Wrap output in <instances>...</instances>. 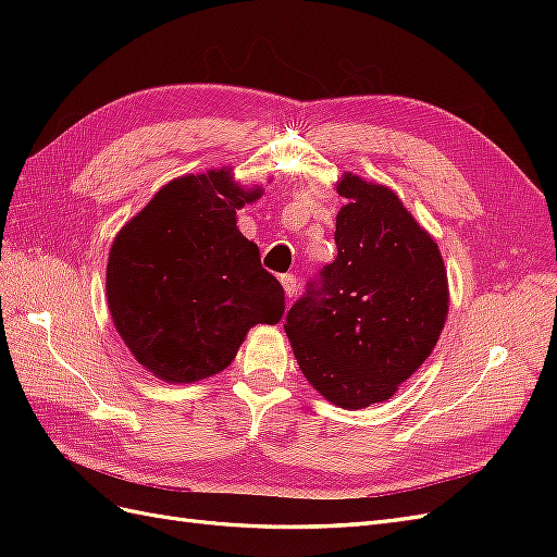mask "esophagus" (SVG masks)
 <instances>
[{"mask_svg":"<svg viewBox=\"0 0 557 557\" xmlns=\"http://www.w3.org/2000/svg\"><path fill=\"white\" fill-rule=\"evenodd\" d=\"M281 283H283V290L288 297H295L297 295V278L293 274H283L281 276Z\"/></svg>","mask_w":557,"mask_h":557,"instance_id":"esophagus-1","label":"esophagus"}]
</instances>
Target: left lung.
Returning <instances> with one entry per match:
<instances>
[{
	"instance_id": "8db88e82",
	"label": "left lung",
	"mask_w": 557,
	"mask_h": 557,
	"mask_svg": "<svg viewBox=\"0 0 557 557\" xmlns=\"http://www.w3.org/2000/svg\"><path fill=\"white\" fill-rule=\"evenodd\" d=\"M336 258L285 315L301 374L342 409L391 399L423 364L448 315L440 246L379 183L344 174Z\"/></svg>"
}]
</instances>
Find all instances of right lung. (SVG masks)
I'll return each mask as SVG.
<instances>
[{
	"mask_svg": "<svg viewBox=\"0 0 557 557\" xmlns=\"http://www.w3.org/2000/svg\"><path fill=\"white\" fill-rule=\"evenodd\" d=\"M262 195L230 170L164 185L113 239L107 299L132 356L166 383H195L234 360L246 332L285 311L281 283L237 227Z\"/></svg>",
	"mask_w": 557,
	"mask_h": 557,
	"instance_id": "obj_1",
	"label": "right lung"
}]
</instances>
